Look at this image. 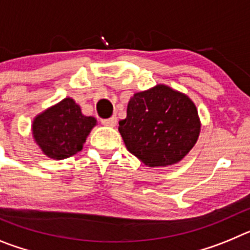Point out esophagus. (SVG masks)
Returning <instances> with one entry per match:
<instances>
[{
	"mask_svg": "<svg viewBox=\"0 0 250 250\" xmlns=\"http://www.w3.org/2000/svg\"><path fill=\"white\" fill-rule=\"evenodd\" d=\"M101 124L105 126H115L116 125V116H111L109 119H101Z\"/></svg>",
	"mask_w": 250,
	"mask_h": 250,
	"instance_id": "obj_1",
	"label": "esophagus"
}]
</instances>
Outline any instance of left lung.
I'll list each match as a JSON object with an SVG mask.
<instances>
[{
	"instance_id": "left-lung-1",
	"label": "left lung",
	"mask_w": 250,
	"mask_h": 250,
	"mask_svg": "<svg viewBox=\"0 0 250 250\" xmlns=\"http://www.w3.org/2000/svg\"><path fill=\"white\" fill-rule=\"evenodd\" d=\"M199 130L193 101L165 85L134 95L126 119L119 123L127 150L149 167L182 160L198 140Z\"/></svg>"
}]
</instances>
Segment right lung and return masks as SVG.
I'll use <instances>...</instances> for the list:
<instances>
[{"label":"right lung","instance_id":"right-lung-1","mask_svg":"<svg viewBox=\"0 0 250 250\" xmlns=\"http://www.w3.org/2000/svg\"><path fill=\"white\" fill-rule=\"evenodd\" d=\"M96 120L83 116L72 99H63L34 121V138L46 155L52 159L70 158L83 150V145Z\"/></svg>","mask_w":250,"mask_h":250}]
</instances>
